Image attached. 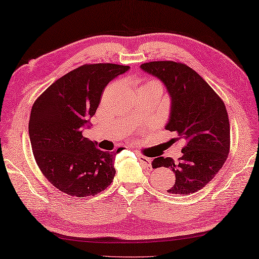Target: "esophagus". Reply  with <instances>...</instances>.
<instances>
[{
	"label": "esophagus",
	"instance_id": "34e87169",
	"mask_svg": "<svg viewBox=\"0 0 259 259\" xmlns=\"http://www.w3.org/2000/svg\"><path fill=\"white\" fill-rule=\"evenodd\" d=\"M138 157L140 159V162L143 164V166L147 167V168L151 167V159L149 157H146V156L142 155V154H138Z\"/></svg>",
	"mask_w": 259,
	"mask_h": 259
}]
</instances>
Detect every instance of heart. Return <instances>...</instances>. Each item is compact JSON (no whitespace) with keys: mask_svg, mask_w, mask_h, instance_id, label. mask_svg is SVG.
Segmentation results:
<instances>
[{"mask_svg":"<svg viewBox=\"0 0 259 259\" xmlns=\"http://www.w3.org/2000/svg\"><path fill=\"white\" fill-rule=\"evenodd\" d=\"M149 83H158L157 81H154V80H149V81H146L143 84H149ZM142 84V86H143Z\"/></svg>","mask_w":259,"mask_h":259,"instance_id":"b5f03b06","label":"heart"}]
</instances>
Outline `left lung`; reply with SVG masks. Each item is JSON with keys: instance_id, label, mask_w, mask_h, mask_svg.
Segmentation results:
<instances>
[{"instance_id": "left-lung-1", "label": "left lung", "mask_w": 259, "mask_h": 259, "mask_svg": "<svg viewBox=\"0 0 259 259\" xmlns=\"http://www.w3.org/2000/svg\"><path fill=\"white\" fill-rule=\"evenodd\" d=\"M141 69L162 81L171 97L165 128L176 132L186 146L176 163L157 157L152 167H169L176 182L167 193L189 195L201 190L223 167L230 152V120L223 100L200 74L182 63L149 62Z\"/></svg>"}]
</instances>
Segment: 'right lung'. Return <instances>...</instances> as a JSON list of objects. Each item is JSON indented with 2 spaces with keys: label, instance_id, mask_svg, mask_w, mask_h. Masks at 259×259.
Returning <instances> with one entry per match:
<instances>
[{
  "label": "right lung",
  "instance_id": "1",
  "mask_svg": "<svg viewBox=\"0 0 259 259\" xmlns=\"http://www.w3.org/2000/svg\"><path fill=\"white\" fill-rule=\"evenodd\" d=\"M128 69L111 63L84 64L56 80L34 102L28 122L34 158L61 192L94 196L111 185L116 152L100 150L82 132L107 84Z\"/></svg>",
  "mask_w": 259,
  "mask_h": 259
}]
</instances>
